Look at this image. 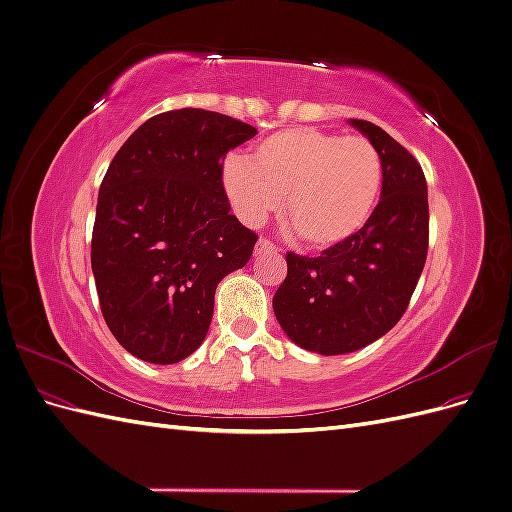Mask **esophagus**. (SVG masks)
Returning <instances> with one entry per match:
<instances>
[{
  "label": "esophagus",
  "instance_id": "obj_1",
  "mask_svg": "<svg viewBox=\"0 0 512 512\" xmlns=\"http://www.w3.org/2000/svg\"><path fill=\"white\" fill-rule=\"evenodd\" d=\"M265 252H280V247H277L271 239H267V237H260V239H258V243H256V256L265 254Z\"/></svg>",
  "mask_w": 512,
  "mask_h": 512
}]
</instances>
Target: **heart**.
Wrapping results in <instances>:
<instances>
[{
	"label": "heart",
	"instance_id": "obj_1",
	"mask_svg": "<svg viewBox=\"0 0 512 512\" xmlns=\"http://www.w3.org/2000/svg\"><path fill=\"white\" fill-rule=\"evenodd\" d=\"M224 192L247 224L265 222L280 209L299 241L314 252L344 245L374 213L384 162L363 136L318 128H290L260 141L250 160L230 158Z\"/></svg>",
	"mask_w": 512,
	"mask_h": 512
}]
</instances>
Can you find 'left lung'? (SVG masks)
Listing matches in <instances>:
<instances>
[{
  "label": "left lung",
  "instance_id": "obj_1",
  "mask_svg": "<svg viewBox=\"0 0 512 512\" xmlns=\"http://www.w3.org/2000/svg\"><path fill=\"white\" fill-rule=\"evenodd\" d=\"M380 151L382 196L359 235L316 258L286 254L288 273L273 312L294 344L320 354L359 350L406 314L429 247L427 181L421 164L371 121L352 119Z\"/></svg>",
  "mask_w": 512,
  "mask_h": 512
}]
</instances>
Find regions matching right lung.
<instances>
[{
	"mask_svg": "<svg viewBox=\"0 0 512 512\" xmlns=\"http://www.w3.org/2000/svg\"><path fill=\"white\" fill-rule=\"evenodd\" d=\"M256 128L205 108L147 119L100 185L91 269L117 342L147 363L190 356L209 331L215 288L252 258L258 235L230 213L226 153Z\"/></svg>",
	"mask_w": 512,
	"mask_h": 512,
	"instance_id": "obj_1",
	"label": "right lung"
}]
</instances>
